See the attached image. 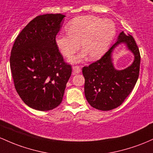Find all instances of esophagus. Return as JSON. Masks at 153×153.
Returning <instances> with one entry per match:
<instances>
[{
    "instance_id": "esophagus-1",
    "label": "esophagus",
    "mask_w": 153,
    "mask_h": 153,
    "mask_svg": "<svg viewBox=\"0 0 153 153\" xmlns=\"http://www.w3.org/2000/svg\"><path fill=\"white\" fill-rule=\"evenodd\" d=\"M72 69H73L74 74H79L80 72H81V69H80L79 66H74L72 67Z\"/></svg>"
}]
</instances>
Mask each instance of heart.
I'll list each match as a JSON object with an SVG mask.
<instances>
[{
	"label": "heart",
	"mask_w": 153,
	"mask_h": 153,
	"mask_svg": "<svg viewBox=\"0 0 153 153\" xmlns=\"http://www.w3.org/2000/svg\"><path fill=\"white\" fill-rule=\"evenodd\" d=\"M68 35L58 34L55 42L64 57L71 58L79 49L83 51L71 60L79 62L88 55L90 59L100 57L116 35V26L110 19L87 15L76 17L66 27Z\"/></svg>",
	"instance_id": "b5f03b06"
}]
</instances>
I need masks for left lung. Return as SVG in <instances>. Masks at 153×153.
I'll return each instance as SVG.
<instances>
[{
    "label": "left lung",
    "instance_id": "8db88e82",
    "mask_svg": "<svg viewBox=\"0 0 153 153\" xmlns=\"http://www.w3.org/2000/svg\"><path fill=\"white\" fill-rule=\"evenodd\" d=\"M124 43L134 54L131 66L123 70H116L112 53L118 44ZM140 53L131 35L121 32L118 39L100 59L82 68L85 77V95L94 108L110 111L123 103L136 85L140 74Z\"/></svg>",
    "mask_w": 153,
    "mask_h": 153
}]
</instances>
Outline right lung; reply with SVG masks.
Segmentation results:
<instances>
[{"mask_svg": "<svg viewBox=\"0 0 153 153\" xmlns=\"http://www.w3.org/2000/svg\"><path fill=\"white\" fill-rule=\"evenodd\" d=\"M65 15L47 13L32 19L15 39L10 67L17 93L26 105L40 111L62 102L71 66L55 42Z\"/></svg>", "mask_w": 153, "mask_h": 153, "instance_id": "right-lung-1", "label": "right lung"}]
</instances>
